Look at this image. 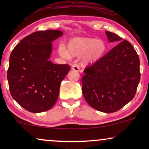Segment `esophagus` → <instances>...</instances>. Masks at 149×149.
<instances>
[{"label":"esophagus","instance_id":"1","mask_svg":"<svg viewBox=\"0 0 149 149\" xmlns=\"http://www.w3.org/2000/svg\"><path fill=\"white\" fill-rule=\"evenodd\" d=\"M72 70L76 71V72H79L80 71V67L77 64H73L72 66Z\"/></svg>","mask_w":149,"mask_h":149}]
</instances>
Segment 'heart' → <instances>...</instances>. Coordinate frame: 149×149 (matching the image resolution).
<instances>
[{"label":"heart","instance_id":"b5f03b06","mask_svg":"<svg viewBox=\"0 0 149 149\" xmlns=\"http://www.w3.org/2000/svg\"><path fill=\"white\" fill-rule=\"evenodd\" d=\"M107 47L105 42L93 38L77 37L69 40L67 50L64 46L59 47V54L64 58L83 56L82 62L85 66L96 62L105 54Z\"/></svg>","mask_w":149,"mask_h":149}]
</instances>
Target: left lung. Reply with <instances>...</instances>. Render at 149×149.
<instances>
[{"label": "left lung", "instance_id": "left-lung-1", "mask_svg": "<svg viewBox=\"0 0 149 149\" xmlns=\"http://www.w3.org/2000/svg\"><path fill=\"white\" fill-rule=\"evenodd\" d=\"M105 32L110 42L122 40L115 33ZM84 72L81 82L87 102L97 111L114 113L135 96L140 79L139 57L132 44L124 40Z\"/></svg>", "mask_w": 149, "mask_h": 149}]
</instances>
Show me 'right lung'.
I'll return each instance as SVG.
<instances>
[{
  "label": "right lung",
  "mask_w": 149,
  "mask_h": 149,
  "mask_svg": "<svg viewBox=\"0 0 149 149\" xmlns=\"http://www.w3.org/2000/svg\"><path fill=\"white\" fill-rule=\"evenodd\" d=\"M62 34L56 30L33 32L12 51L7 70L9 91L26 111L34 113L48 111L58 100L60 84L70 66L54 64L49 58L52 42Z\"/></svg>",
  "instance_id": "1"
}]
</instances>
